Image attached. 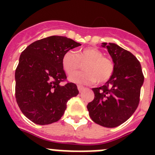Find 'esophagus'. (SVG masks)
I'll list each match as a JSON object with an SVG mask.
<instances>
[{
  "label": "esophagus",
  "instance_id": "obj_1",
  "mask_svg": "<svg viewBox=\"0 0 155 155\" xmlns=\"http://www.w3.org/2000/svg\"><path fill=\"white\" fill-rule=\"evenodd\" d=\"M78 91H80V92H81L82 91H84V90L85 89V87H84V86H82V85H80V84H78Z\"/></svg>",
  "mask_w": 155,
  "mask_h": 155
}]
</instances>
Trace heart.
<instances>
[{
	"label": "heart",
	"instance_id": "b5f03b06",
	"mask_svg": "<svg viewBox=\"0 0 155 155\" xmlns=\"http://www.w3.org/2000/svg\"><path fill=\"white\" fill-rule=\"evenodd\" d=\"M83 65L84 71L73 73ZM62 66L64 71L71 75V82L81 84H91L95 82L99 84L108 81L115 71L114 63L111 59L104 57L102 51L95 47H86L77 52H66L62 58Z\"/></svg>",
	"mask_w": 155,
	"mask_h": 155
}]
</instances>
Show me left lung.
<instances>
[{
	"instance_id": "obj_1",
	"label": "left lung",
	"mask_w": 155,
	"mask_h": 155,
	"mask_svg": "<svg viewBox=\"0 0 155 155\" xmlns=\"http://www.w3.org/2000/svg\"><path fill=\"white\" fill-rule=\"evenodd\" d=\"M113 58L115 71L105 84L92 88L94 98L87 105L91 120L102 127L113 128L127 121L140 102L144 77L141 65L130 52L115 43H102Z\"/></svg>"
}]
</instances>
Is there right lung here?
<instances>
[{"mask_svg": "<svg viewBox=\"0 0 155 155\" xmlns=\"http://www.w3.org/2000/svg\"><path fill=\"white\" fill-rule=\"evenodd\" d=\"M81 46L67 37L53 35L32 42L21 53L15 70V98L23 114L34 124L58 121L67 102L79 91L67 81L62 66L66 52Z\"/></svg>", "mask_w": 155, "mask_h": 155, "instance_id": "1", "label": "right lung"}]
</instances>
